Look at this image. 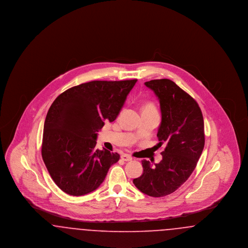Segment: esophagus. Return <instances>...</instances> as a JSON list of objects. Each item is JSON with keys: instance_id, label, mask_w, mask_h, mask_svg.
Listing matches in <instances>:
<instances>
[{"instance_id": "esophagus-1", "label": "esophagus", "mask_w": 248, "mask_h": 248, "mask_svg": "<svg viewBox=\"0 0 248 248\" xmlns=\"http://www.w3.org/2000/svg\"><path fill=\"white\" fill-rule=\"evenodd\" d=\"M121 158H122V160H124V161H125V162H129V161H132V157L128 155V154H123L122 156H121Z\"/></svg>"}]
</instances>
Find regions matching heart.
Returning <instances> with one entry per match:
<instances>
[{
	"instance_id": "1",
	"label": "heart",
	"mask_w": 248,
	"mask_h": 248,
	"mask_svg": "<svg viewBox=\"0 0 248 248\" xmlns=\"http://www.w3.org/2000/svg\"><path fill=\"white\" fill-rule=\"evenodd\" d=\"M144 109H155L153 103H147L145 107H144Z\"/></svg>"
}]
</instances>
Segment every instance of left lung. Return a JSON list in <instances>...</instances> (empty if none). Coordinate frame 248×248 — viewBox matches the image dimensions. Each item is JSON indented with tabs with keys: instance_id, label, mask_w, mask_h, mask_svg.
I'll return each mask as SVG.
<instances>
[{
	"instance_id": "8db88e82",
	"label": "left lung",
	"mask_w": 248,
	"mask_h": 248,
	"mask_svg": "<svg viewBox=\"0 0 248 248\" xmlns=\"http://www.w3.org/2000/svg\"><path fill=\"white\" fill-rule=\"evenodd\" d=\"M145 85L160 102L157 137L158 145L165 148L159 164L142 161L143 173L133 183L149 196L163 197L177 190L195 169L204 147L203 118L198 103L173 81L152 80Z\"/></svg>"
}]
</instances>
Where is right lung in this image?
<instances>
[{
  "label": "right lung",
  "instance_id": "right-lung-1",
  "mask_svg": "<svg viewBox=\"0 0 248 248\" xmlns=\"http://www.w3.org/2000/svg\"><path fill=\"white\" fill-rule=\"evenodd\" d=\"M136 83L137 79L82 83L59 94L50 107L42 157L54 182L67 194L94 191L118 162L117 153L96 150L95 140L105 122L117 118Z\"/></svg>",
  "mask_w": 248,
  "mask_h": 248
}]
</instances>
